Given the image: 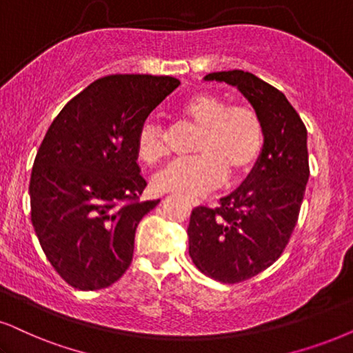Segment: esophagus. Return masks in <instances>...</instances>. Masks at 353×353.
Instances as JSON below:
<instances>
[{
	"mask_svg": "<svg viewBox=\"0 0 353 353\" xmlns=\"http://www.w3.org/2000/svg\"><path fill=\"white\" fill-rule=\"evenodd\" d=\"M187 200H189V202L194 205V207H197V205L202 203V200L197 199V197H194V195H189V197H187Z\"/></svg>",
	"mask_w": 353,
	"mask_h": 353,
	"instance_id": "obj_1",
	"label": "esophagus"
}]
</instances>
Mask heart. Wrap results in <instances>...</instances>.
Here are the masks:
<instances>
[{
  "mask_svg": "<svg viewBox=\"0 0 353 353\" xmlns=\"http://www.w3.org/2000/svg\"><path fill=\"white\" fill-rule=\"evenodd\" d=\"M179 112L199 128L194 158L177 159L153 177L154 189L182 194H203L225 181L251 171L264 145L261 117L249 105H230L212 92L187 97ZM138 156L154 164L166 154L163 132L146 122L138 133Z\"/></svg>",
  "mask_w": 353,
  "mask_h": 353,
  "instance_id": "1",
  "label": "heart"
}]
</instances>
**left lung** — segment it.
Wrapping results in <instances>:
<instances>
[{"label":"left lung","mask_w":353,"mask_h":353,"mask_svg":"<svg viewBox=\"0 0 353 353\" xmlns=\"http://www.w3.org/2000/svg\"><path fill=\"white\" fill-rule=\"evenodd\" d=\"M234 86L251 102L264 128L256 164L220 207L192 210L189 256L197 269L223 283H238L270 267L287 246L310 177L307 132L283 92L248 71L203 78Z\"/></svg>","instance_id":"1"}]
</instances>
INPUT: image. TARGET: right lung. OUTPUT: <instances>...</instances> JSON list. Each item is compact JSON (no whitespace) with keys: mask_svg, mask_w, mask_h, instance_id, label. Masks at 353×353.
Returning <instances> with one entry per match:
<instances>
[{"mask_svg":"<svg viewBox=\"0 0 353 353\" xmlns=\"http://www.w3.org/2000/svg\"><path fill=\"white\" fill-rule=\"evenodd\" d=\"M179 84L151 74L101 78L48 127L30 174V220L53 269L71 287L105 288L130 265L138 223L159 203L137 202L146 187L138 133Z\"/></svg>","mask_w":353,"mask_h":353,"instance_id":"obj_1","label":"right lung"}]
</instances>
